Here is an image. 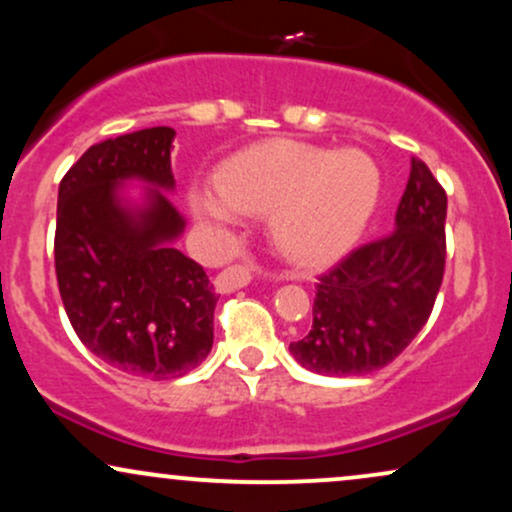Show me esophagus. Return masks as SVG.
<instances>
[{"mask_svg": "<svg viewBox=\"0 0 512 512\" xmlns=\"http://www.w3.org/2000/svg\"><path fill=\"white\" fill-rule=\"evenodd\" d=\"M250 279H252V269L248 264H233V267L223 269L219 274L216 286H219V291L228 293V291H236V289H243V286H248Z\"/></svg>", "mask_w": 512, "mask_h": 512, "instance_id": "obj_1", "label": "esophagus"}]
</instances>
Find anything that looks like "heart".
Returning <instances> with one entry per match:
<instances>
[{
	"mask_svg": "<svg viewBox=\"0 0 512 512\" xmlns=\"http://www.w3.org/2000/svg\"><path fill=\"white\" fill-rule=\"evenodd\" d=\"M215 192H195L192 209L211 221L272 214V236L291 260L325 264L344 255L378 209L383 192L375 158L361 149H322L289 139L231 156Z\"/></svg>",
	"mask_w": 512,
	"mask_h": 512,
	"instance_id": "1",
	"label": "heart"
}]
</instances>
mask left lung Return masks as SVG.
Wrapping results in <instances>:
<instances>
[{"label":"left lung","instance_id":"1","mask_svg":"<svg viewBox=\"0 0 512 512\" xmlns=\"http://www.w3.org/2000/svg\"><path fill=\"white\" fill-rule=\"evenodd\" d=\"M448 195L419 158L395 214V231L361 245L320 276L313 327L289 349L322 375L385 368L421 332L445 272Z\"/></svg>","mask_w":512,"mask_h":512}]
</instances>
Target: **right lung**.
<instances>
[{
    "mask_svg": "<svg viewBox=\"0 0 512 512\" xmlns=\"http://www.w3.org/2000/svg\"><path fill=\"white\" fill-rule=\"evenodd\" d=\"M175 129L151 127L93 144L60 182L55 272L76 337L122 373L180 378L209 356L219 296L202 264L175 248L185 219L175 187ZM146 181L145 202L121 190Z\"/></svg>",
    "mask_w": 512,
    "mask_h": 512,
    "instance_id": "obj_1",
    "label": "right lung"
}]
</instances>
